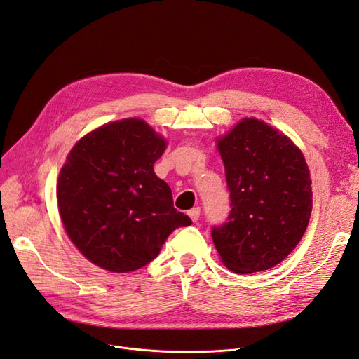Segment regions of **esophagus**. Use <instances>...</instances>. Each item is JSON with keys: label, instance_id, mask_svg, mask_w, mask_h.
Returning a JSON list of instances; mask_svg holds the SVG:
<instances>
[{"label": "esophagus", "instance_id": "esophagus-1", "mask_svg": "<svg viewBox=\"0 0 359 359\" xmlns=\"http://www.w3.org/2000/svg\"><path fill=\"white\" fill-rule=\"evenodd\" d=\"M189 217L196 222L197 219H199V217H201V208H193V209H190V211H189Z\"/></svg>", "mask_w": 359, "mask_h": 359}]
</instances>
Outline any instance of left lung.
<instances>
[{"label":"left lung","instance_id":"1","mask_svg":"<svg viewBox=\"0 0 359 359\" xmlns=\"http://www.w3.org/2000/svg\"><path fill=\"white\" fill-rule=\"evenodd\" d=\"M231 211L212 241L234 273H254L285 259L307 229L312 181L303 153L282 132L243 118L218 140Z\"/></svg>","mask_w":359,"mask_h":359}]
</instances>
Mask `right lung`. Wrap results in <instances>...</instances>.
<instances>
[{
  "instance_id": "add662e5",
  "label": "right lung",
  "mask_w": 359,
  "mask_h": 359,
  "mask_svg": "<svg viewBox=\"0 0 359 359\" xmlns=\"http://www.w3.org/2000/svg\"><path fill=\"white\" fill-rule=\"evenodd\" d=\"M166 141L141 118L108 123L69 151L57 180V206L72 243L114 273L154 259L169 234L191 219L154 174Z\"/></svg>"
}]
</instances>
